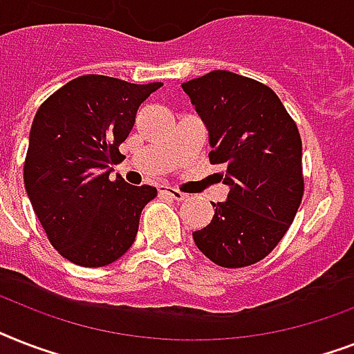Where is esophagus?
Returning a JSON list of instances; mask_svg holds the SVG:
<instances>
[{"instance_id": "esophagus-1", "label": "esophagus", "mask_w": 354, "mask_h": 354, "mask_svg": "<svg viewBox=\"0 0 354 354\" xmlns=\"http://www.w3.org/2000/svg\"><path fill=\"white\" fill-rule=\"evenodd\" d=\"M160 194H163V196H167V198L178 200V202L185 198V194H183L182 191H178V189H174V187H169V185H161Z\"/></svg>"}]
</instances>
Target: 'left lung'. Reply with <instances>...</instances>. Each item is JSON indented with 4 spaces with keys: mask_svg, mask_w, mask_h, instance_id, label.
<instances>
[{
    "mask_svg": "<svg viewBox=\"0 0 354 354\" xmlns=\"http://www.w3.org/2000/svg\"><path fill=\"white\" fill-rule=\"evenodd\" d=\"M209 130L211 165L230 185L226 202L193 233L194 244L222 268L263 261L288 232L301 204L305 180L301 136L274 90L232 71L182 84Z\"/></svg>",
    "mask_w": 354,
    "mask_h": 354,
    "instance_id": "8db88e82",
    "label": "left lung"
}]
</instances>
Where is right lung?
I'll return each mask as SVG.
<instances>
[{
    "label": "right lung",
    "mask_w": 354,
    "mask_h": 354,
    "mask_svg": "<svg viewBox=\"0 0 354 354\" xmlns=\"http://www.w3.org/2000/svg\"><path fill=\"white\" fill-rule=\"evenodd\" d=\"M161 82L84 75L41 102L30 127L24 182L53 248L71 263L99 268L133 244L156 187L110 180L141 102Z\"/></svg>",
    "instance_id": "add662e5"
}]
</instances>
